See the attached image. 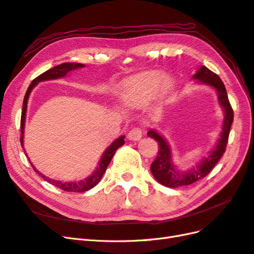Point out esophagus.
Here are the masks:
<instances>
[{"instance_id":"1","label":"esophagus","mask_w":254,"mask_h":254,"mask_svg":"<svg viewBox=\"0 0 254 254\" xmlns=\"http://www.w3.org/2000/svg\"><path fill=\"white\" fill-rule=\"evenodd\" d=\"M142 137V129L140 127H134L127 133V138L129 140L137 141Z\"/></svg>"}]
</instances>
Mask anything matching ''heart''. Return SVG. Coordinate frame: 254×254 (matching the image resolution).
Listing matches in <instances>:
<instances>
[{
    "label": "heart",
    "mask_w": 254,
    "mask_h": 254,
    "mask_svg": "<svg viewBox=\"0 0 254 254\" xmlns=\"http://www.w3.org/2000/svg\"><path fill=\"white\" fill-rule=\"evenodd\" d=\"M170 84L169 78H161L160 73L157 71H149L135 77L127 82L122 93V97L127 102L140 104L150 99L156 91L157 86L161 91H167Z\"/></svg>",
    "instance_id": "b5f03b06"
}]
</instances>
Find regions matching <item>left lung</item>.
Instances as JSON below:
<instances>
[{
	"label": "left lung",
	"mask_w": 254,
	"mask_h": 254,
	"mask_svg": "<svg viewBox=\"0 0 254 254\" xmlns=\"http://www.w3.org/2000/svg\"><path fill=\"white\" fill-rule=\"evenodd\" d=\"M193 78L197 79L201 83L208 84L216 89L218 101L225 111L223 129L222 133H220V138L218 139L216 146L213 149V151L210 152L208 157L204 158L199 165L187 172L178 171L173 166V163H172L171 149L168 142L166 141V139L160 136L156 130H149L148 136L158 141L159 145L157 157L151 165V172L155 179L159 184L169 188L191 185L199 181V179L206 177L210 173L226 151L229 134H230V128L233 122V110L230 102H229L226 87L222 79L206 66H200V68L193 76Z\"/></svg>",
	"instance_id": "8db88e82"
}]
</instances>
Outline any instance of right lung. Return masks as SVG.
Returning <instances> with one entry per match:
<instances>
[{
    "instance_id": "add662e5",
    "label": "right lung",
    "mask_w": 254,
    "mask_h": 254,
    "mask_svg": "<svg viewBox=\"0 0 254 254\" xmlns=\"http://www.w3.org/2000/svg\"><path fill=\"white\" fill-rule=\"evenodd\" d=\"M84 65L81 64V63H62L60 65H57V66L48 69L46 71H44L43 73H41L40 76H38L36 79L32 80V82L30 83V85L28 86L25 97H24V101H23V109H22V115H21V144H22V148H23V134H24V126H25V117H26V110H27V101H28V97L29 94L31 93L32 88H34L37 83L41 82V81H45V80H52V79H58L61 77H64L66 75L67 72L73 70V69H77L80 67H83ZM125 144V136H120L118 139H116L115 141H114L108 149L105 150V152L103 153L102 157L100 159L99 162V167H97L96 171L92 175H89L85 181H80L77 183H62L59 181H55V179H51L46 176H44L42 173H40V172L34 167V165L30 162V165L32 167L37 173L44 178L46 182H48L50 184L56 186L57 188H60L61 190H64L66 192H85L87 190H91L92 188H94L98 183L101 181V178L104 174V172L106 171V168H108L109 163L111 162L114 154L116 153V151ZM27 156V155H26ZM29 160V159H28ZM30 161V160H29Z\"/></svg>"
}]
</instances>
